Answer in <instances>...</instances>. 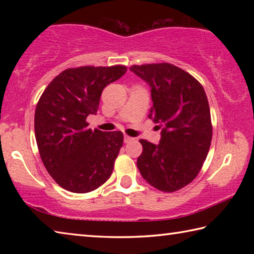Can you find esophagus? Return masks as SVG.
<instances>
[{"instance_id": "obj_1", "label": "esophagus", "mask_w": 254, "mask_h": 254, "mask_svg": "<svg viewBox=\"0 0 254 254\" xmlns=\"http://www.w3.org/2000/svg\"><path fill=\"white\" fill-rule=\"evenodd\" d=\"M133 140H134V139H133V137H131V136H128V135H124V142H126V143H130V142H132V141Z\"/></svg>"}]
</instances>
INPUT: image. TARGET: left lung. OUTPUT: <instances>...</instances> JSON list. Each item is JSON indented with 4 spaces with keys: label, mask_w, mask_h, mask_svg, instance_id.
I'll return each mask as SVG.
<instances>
[{
    "label": "left lung",
    "mask_w": 254,
    "mask_h": 254,
    "mask_svg": "<svg viewBox=\"0 0 254 254\" xmlns=\"http://www.w3.org/2000/svg\"><path fill=\"white\" fill-rule=\"evenodd\" d=\"M130 70L151 88L149 119L161 128L158 144L140 140L137 169L154 188L176 191L196 178L207 157L213 132L207 97L194 77L171 64L134 65Z\"/></svg>",
    "instance_id": "1"
}]
</instances>
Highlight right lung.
I'll return each instance as SVG.
<instances>
[{
	"label": "right lung",
	"instance_id": "right-lung-1",
	"mask_svg": "<svg viewBox=\"0 0 254 254\" xmlns=\"http://www.w3.org/2000/svg\"><path fill=\"white\" fill-rule=\"evenodd\" d=\"M126 71L120 65L69 68L51 80L38 102L34 133L41 160L66 190L89 192L111 177L122 132L93 131L86 119L97 113L103 89Z\"/></svg>",
	"mask_w": 254,
	"mask_h": 254
}]
</instances>
